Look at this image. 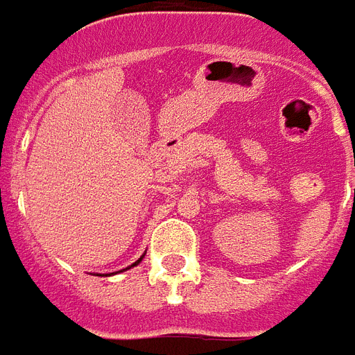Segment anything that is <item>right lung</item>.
Here are the masks:
<instances>
[{
  "label": "right lung",
  "mask_w": 355,
  "mask_h": 355,
  "mask_svg": "<svg viewBox=\"0 0 355 355\" xmlns=\"http://www.w3.org/2000/svg\"><path fill=\"white\" fill-rule=\"evenodd\" d=\"M141 259H143V258H141ZM141 259H137V261H135V263H133V265H137V263H139V261H141Z\"/></svg>",
  "instance_id": "right-lung-1"
}]
</instances>
